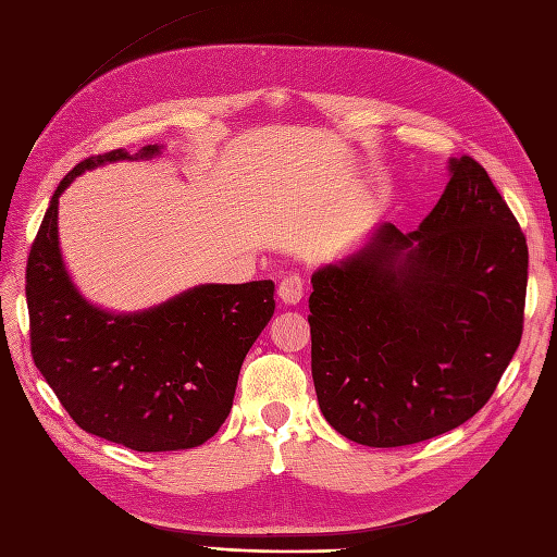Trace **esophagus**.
Returning a JSON list of instances; mask_svg holds the SVG:
<instances>
[{"mask_svg": "<svg viewBox=\"0 0 557 557\" xmlns=\"http://www.w3.org/2000/svg\"><path fill=\"white\" fill-rule=\"evenodd\" d=\"M302 295H305V281H302V276H297V274H290V276H285L283 281H281V285H278V299L283 305H299V299H302Z\"/></svg>", "mask_w": 557, "mask_h": 557, "instance_id": "34e87169", "label": "esophagus"}]
</instances>
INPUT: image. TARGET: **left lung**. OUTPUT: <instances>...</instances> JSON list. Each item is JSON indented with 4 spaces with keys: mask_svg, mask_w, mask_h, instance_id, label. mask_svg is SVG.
I'll use <instances>...</instances> for the list:
<instances>
[{
    "mask_svg": "<svg viewBox=\"0 0 557 557\" xmlns=\"http://www.w3.org/2000/svg\"><path fill=\"white\" fill-rule=\"evenodd\" d=\"M417 232L382 222L311 276V374L344 438L400 447L461 426L492 398L524 321L528 242L471 157Z\"/></svg>",
    "mask_w": 557,
    "mask_h": 557,
    "instance_id": "obj_1",
    "label": "left lung"
}]
</instances>
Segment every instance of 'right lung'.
Wrapping results in <instances>:
<instances>
[{"mask_svg": "<svg viewBox=\"0 0 557 557\" xmlns=\"http://www.w3.org/2000/svg\"><path fill=\"white\" fill-rule=\"evenodd\" d=\"M159 152V145L135 154L112 149L77 163L53 191L25 272L35 366L74 424L135 453L213 438L276 307L272 281L206 283L135 313L104 311L74 288L58 246L60 194L88 169Z\"/></svg>", "mask_w": 557, "mask_h": 557, "instance_id": "obj_1", "label": "right lung"}]
</instances>
